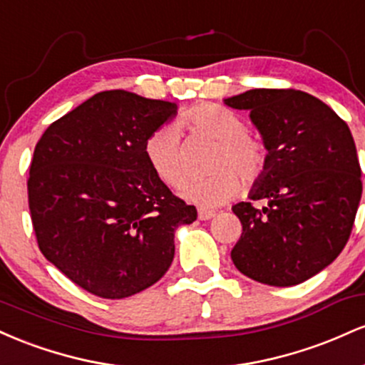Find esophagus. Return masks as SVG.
I'll list each match as a JSON object with an SVG mask.
<instances>
[{
  "label": "esophagus",
  "mask_w": 365,
  "mask_h": 365,
  "mask_svg": "<svg viewBox=\"0 0 365 365\" xmlns=\"http://www.w3.org/2000/svg\"><path fill=\"white\" fill-rule=\"evenodd\" d=\"M197 216H199L200 221H207V220H211V217H215L216 212L215 211H209V209H199Z\"/></svg>",
  "instance_id": "34e87169"
}]
</instances>
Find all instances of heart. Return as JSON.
I'll list each match as a JSON object with an SVG mask.
<instances>
[{"instance_id":"b5f03b06","label":"heart","mask_w":365,"mask_h":365,"mask_svg":"<svg viewBox=\"0 0 365 365\" xmlns=\"http://www.w3.org/2000/svg\"><path fill=\"white\" fill-rule=\"evenodd\" d=\"M185 121L197 133L215 142L216 149L209 161V170L215 173L183 185L180 190L183 199L200 207H216L242 190V179L254 183L262 177L267 166L266 149L249 135V127L237 113L216 104H200L187 113ZM144 154L166 185L178 187L187 178L182 132L177 123L154 128L144 142Z\"/></svg>"}]
</instances>
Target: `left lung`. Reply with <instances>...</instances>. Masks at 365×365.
Here are the masks:
<instances>
[{
	"label": "left lung",
	"mask_w": 365,
	"mask_h": 365,
	"mask_svg": "<svg viewBox=\"0 0 365 365\" xmlns=\"http://www.w3.org/2000/svg\"><path fill=\"white\" fill-rule=\"evenodd\" d=\"M250 113L267 150L266 171L238 202L242 237L232 261L271 287L312 278L340 255L357 215L362 182L349 125L328 104L295 89H252L223 99Z\"/></svg>",
	"instance_id": "8db88e82"
}]
</instances>
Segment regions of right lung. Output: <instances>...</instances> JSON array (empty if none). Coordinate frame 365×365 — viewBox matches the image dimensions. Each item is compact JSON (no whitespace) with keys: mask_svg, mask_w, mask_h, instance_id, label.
<instances>
[{"mask_svg":"<svg viewBox=\"0 0 365 365\" xmlns=\"http://www.w3.org/2000/svg\"><path fill=\"white\" fill-rule=\"evenodd\" d=\"M178 104L104 91L56 120L37 142L29 207L41 252L103 299L135 295L165 276L175 230L194 206L154 173L144 142Z\"/></svg>","mask_w":365,"mask_h":365,"instance_id":"right-lung-1","label":"right lung"}]
</instances>
